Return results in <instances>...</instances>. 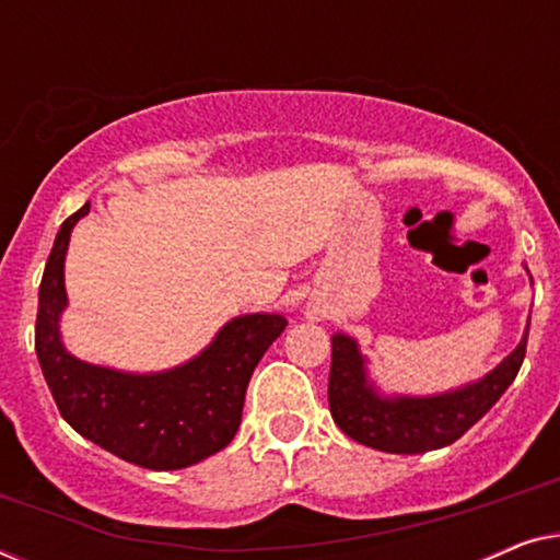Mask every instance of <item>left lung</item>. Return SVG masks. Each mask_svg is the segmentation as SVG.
Segmentation results:
<instances>
[{
  "instance_id": "left-lung-1",
  "label": "left lung",
  "mask_w": 560,
  "mask_h": 560,
  "mask_svg": "<svg viewBox=\"0 0 560 560\" xmlns=\"http://www.w3.org/2000/svg\"><path fill=\"white\" fill-rule=\"evenodd\" d=\"M530 326V324H527ZM527 331L485 380L431 397H385L366 377V362L347 334L331 336L328 408L336 425L362 446L385 454H425L462 439L500 400L525 359Z\"/></svg>"
}]
</instances>
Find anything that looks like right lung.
I'll return each instance as SVG.
<instances>
[{
    "label": "right lung",
    "mask_w": 560,
    "mask_h": 560,
    "mask_svg": "<svg viewBox=\"0 0 560 560\" xmlns=\"http://www.w3.org/2000/svg\"><path fill=\"white\" fill-rule=\"evenodd\" d=\"M86 213L89 203L60 224L43 272L35 351L45 382L60 416L83 439L144 469H186L232 443L252 372L288 320L278 313L229 320L201 354L167 372L129 374L81 362L60 341L58 320L68 303V240Z\"/></svg>",
    "instance_id": "add662e5"
}]
</instances>
